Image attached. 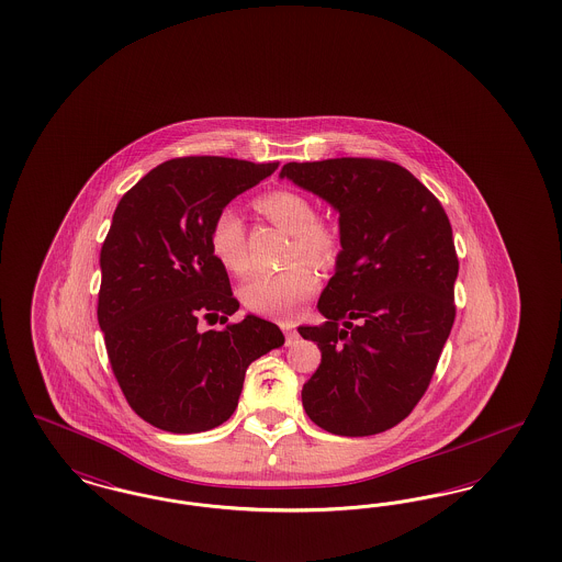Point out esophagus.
<instances>
[{
  "label": "esophagus",
  "mask_w": 562,
  "mask_h": 562,
  "mask_svg": "<svg viewBox=\"0 0 562 562\" xmlns=\"http://www.w3.org/2000/svg\"><path fill=\"white\" fill-rule=\"evenodd\" d=\"M280 328L284 330V335H286V341H289V344H291L293 339H296V330H294V326L291 322H280Z\"/></svg>",
  "instance_id": "esophagus-1"
}]
</instances>
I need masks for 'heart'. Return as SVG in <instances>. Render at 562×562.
<instances>
[{
	"label": "heart",
	"instance_id": "obj_1",
	"mask_svg": "<svg viewBox=\"0 0 562 562\" xmlns=\"http://www.w3.org/2000/svg\"><path fill=\"white\" fill-rule=\"evenodd\" d=\"M257 209L276 227L293 236L291 259H305L318 268L335 263L341 236L328 221L316 216V206L310 198L293 189H273L257 200ZM211 250L216 261L229 273L240 276L248 269V244L240 214L223 209L216 214L209 232ZM318 276L307 263H293L280 271L255 273L241 286V303L261 316L286 318L316 291Z\"/></svg>",
	"mask_w": 562,
	"mask_h": 562
}]
</instances>
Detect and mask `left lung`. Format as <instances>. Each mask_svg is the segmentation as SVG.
<instances>
[{"instance_id": "obj_1", "label": "left lung", "mask_w": 562, "mask_h": 562, "mask_svg": "<svg viewBox=\"0 0 562 562\" xmlns=\"http://www.w3.org/2000/svg\"><path fill=\"white\" fill-rule=\"evenodd\" d=\"M280 177L326 200L341 234L318 301L326 322L299 326L322 351L303 408L337 436L394 428L426 394L453 328L459 261L449 216L394 161H289Z\"/></svg>"}]
</instances>
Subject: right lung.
<instances>
[{
    "label": "right lung",
    "instance_id": "obj_1",
    "mask_svg": "<svg viewBox=\"0 0 562 562\" xmlns=\"http://www.w3.org/2000/svg\"><path fill=\"white\" fill-rule=\"evenodd\" d=\"M278 161L189 156L156 166L120 200L101 248L99 326L113 374L147 424L195 434L227 422L250 362L284 344L273 322L246 316L211 250L213 218Z\"/></svg>",
    "mask_w": 562,
    "mask_h": 562
}]
</instances>
